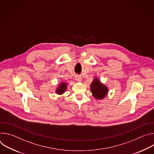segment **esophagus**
<instances>
[{
    "mask_svg": "<svg viewBox=\"0 0 154 154\" xmlns=\"http://www.w3.org/2000/svg\"><path fill=\"white\" fill-rule=\"evenodd\" d=\"M75 80H76L77 81H78V82H81V81L82 80V78L80 75H76L75 77Z\"/></svg>",
    "mask_w": 154,
    "mask_h": 154,
    "instance_id": "esophagus-1",
    "label": "esophagus"
}]
</instances>
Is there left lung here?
Segmentation results:
<instances>
[{
	"mask_svg": "<svg viewBox=\"0 0 154 154\" xmlns=\"http://www.w3.org/2000/svg\"><path fill=\"white\" fill-rule=\"evenodd\" d=\"M90 90L93 96L97 100H102L108 94L107 86L102 83L100 80L95 77L90 85Z\"/></svg>",
	"mask_w": 154,
	"mask_h": 154,
	"instance_id": "8db88e82",
	"label": "left lung"
}]
</instances>
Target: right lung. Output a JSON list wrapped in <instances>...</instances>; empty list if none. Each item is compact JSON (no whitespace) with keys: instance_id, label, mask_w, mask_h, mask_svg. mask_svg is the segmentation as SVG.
<instances>
[{"instance_id":"right-lung-1","label":"right lung","mask_w":154,"mask_h":154,"mask_svg":"<svg viewBox=\"0 0 154 154\" xmlns=\"http://www.w3.org/2000/svg\"><path fill=\"white\" fill-rule=\"evenodd\" d=\"M68 83L66 82H61L56 88L55 93L58 95H61L66 91Z\"/></svg>"}]
</instances>
